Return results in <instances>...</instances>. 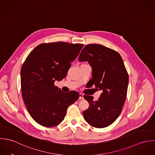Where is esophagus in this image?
<instances>
[{"mask_svg": "<svg viewBox=\"0 0 155 155\" xmlns=\"http://www.w3.org/2000/svg\"><path fill=\"white\" fill-rule=\"evenodd\" d=\"M79 99L80 100H83L84 99V95L81 93L79 94Z\"/></svg>", "mask_w": 155, "mask_h": 155, "instance_id": "1", "label": "esophagus"}]
</instances>
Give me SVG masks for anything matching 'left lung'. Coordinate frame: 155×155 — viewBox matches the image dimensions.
<instances>
[{
    "mask_svg": "<svg viewBox=\"0 0 155 155\" xmlns=\"http://www.w3.org/2000/svg\"><path fill=\"white\" fill-rule=\"evenodd\" d=\"M78 60L88 62L92 70L89 81L103 90L97 101L92 96L84 95L89 104L84 117L93 127H107L120 114L127 97L129 78L123 60L117 51L98 44L86 45Z\"/></svg>",
    "mask_w": 155,
    "mask_h": 155,
    "instance_id": "left-lung-1",
    "label": "left lung"
}]
</instances>
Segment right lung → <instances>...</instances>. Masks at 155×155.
I'll return each instance as SVG.
<instances>
[{"instance_id": "1", "label": "right lung", "mask_w": 155, "mask_h": 155, "mask_svg": "<svg viewBox=\"0 0 155 155\" xmlns=\"http://www.w3.org/2000/svg\"><path fill=\"white\" fill-rule=\"evenodd\" d=\"M84 44L63 42L44 43L27 56L21 69V87L24 104L39 125L53 127L64 119L68 107L79 97L73 91L66 93L55 86L67 76L71 62Z\"/></svg>"}]
</instances>
